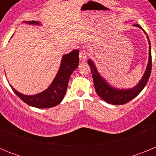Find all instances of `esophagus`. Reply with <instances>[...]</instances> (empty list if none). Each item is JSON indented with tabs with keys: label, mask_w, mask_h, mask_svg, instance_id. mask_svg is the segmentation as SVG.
Returning <instances> with one entry per match:
<instances>
[{
	"label": "esophagus",
	"mask_w": 156,
	"mask_h": 156,
	"mask_svg": "<svg viewBox=\"0 0 156 156\" xmlns=\"http://www.w3.org/2000/svg\"><path fill=\"white\" fill-rule=\"evenodd\" d=\"M87 58V52L86 50L83 49V50L80 51V61L84 62L86 61Z\"/></svg>",
	"instance_id": "1"
}]
</instances>
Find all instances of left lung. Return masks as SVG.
<instances>
[{
	"instance_id": "8db88e82",
	"label": "left lung",
	"mask_w": 156,
	"mask_h": 156,
	"mask_svg": "<svg viewBox=\"0 0 156 156\" xmlns=\"http://www.w3.org/2000/svg\"><path fill=\"white\" fill-rule=\"evenodd\" d=\"M133 26L143 30L142 27H140V25L134 24ZM143 31L144 32V34L147 36L148 44H149V58H148V66L146 68L144 76L141 78L140 82L137 83V86H135L134 87L131 88V89H127V90H124V89L122 90V89H116V88L112 87L103 79L102 77L101 76L93 62L90 59L88 60V65L90 66L92 76H93L95 90H96L99 97L103 99L107 103L115 105L126 104V103L129 102V101H131L132 99L134 98L136 96H137L147 84L150 75H151L152 62H151V44H150L149 38H148V35L146 34V32L144 30H143Z\"/></svg>"
}]
</instances>
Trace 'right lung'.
<instances>
[{
    "label": "right lung",
    "instance_id": "1",
    "mask_svg": "<svg viewBox=\"0 0 156 156\" xmlns=\"http://www.w3.org/2000/svg\"><path fill=\"white\" fill-rule=\"evenodd\" d=\"M25 23L40 25L39 22L26 21ZM79 65V51L75 50L65 55L55 78L50 87L42 93L35 95H24L18 92L12 86V89L20 99L27 105L35 108H47L58 105L62 101L66 93L70 76Z\"/></svg>",
    "mask_w": 156,
    "mask_h": 156
}]
</instances>
